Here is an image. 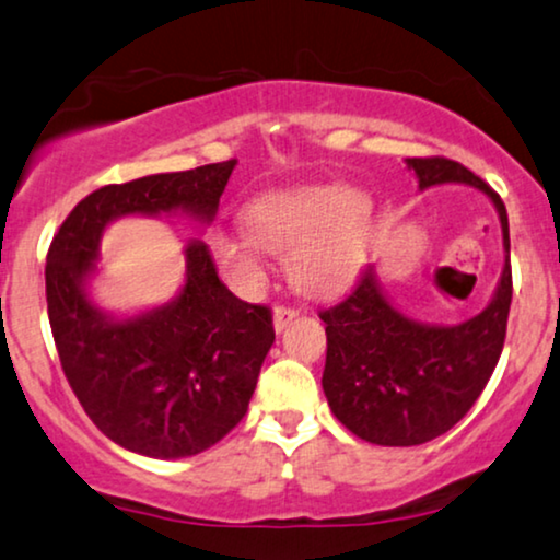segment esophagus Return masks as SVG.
<instances>
[{
	"mask_svg": "<svg viewBox=\"0 0 560 560\" xmlns=\"http://www.w3.org/2000/svg\"><path fill=\"white\" fill-rule=\"evenodd\" d=\"M298 316V311L295 308H290V306H278L272 311V324H275V331H282L285 329V326L293 322V318Z\"/></svg>",
	"mask_w": 560,
	"mask_h": 560,
	"instance_id": "1",
	"label": "esophagus"
}]
</instances>
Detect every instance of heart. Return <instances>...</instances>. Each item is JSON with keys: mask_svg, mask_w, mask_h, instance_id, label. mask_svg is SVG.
I'll return each mask as SVG.
<instances>
[{"mask_svg": "<svg viewBox=\"0 0 560 560\" xmlns=\"http://www.w3.org/2000/svg\"><path fill=\"white\" fill-rule=\"evenodd\" d=\"M373 221V198L360 187H285L246 202L238 215L244 234H218L210 249L242 290L265 280V252H272L285 254L298 290L329 295L350 285L368 262Z\"/></svg>", "mask_w": 560, "mask_h": 560, "instance_id": "b5f03b06", "label": "heart"}]
</instances>
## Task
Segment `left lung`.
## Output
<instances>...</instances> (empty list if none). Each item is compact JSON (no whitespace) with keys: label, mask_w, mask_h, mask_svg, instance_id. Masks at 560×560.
<instances>
[{"label":"left lung","mask_w":560,"mask_h":560,"mask_svg":"<svg viewBox=\"0 0 560 560\" xmlns=\"http://www.w3.org/2000/svg\"><path fill=\"white\" fill-rule=\"evenodd\" d=\"M419 190L457 183L481 190L497 208L504 270L491 303L468 322L440 326L404 316L383 293L375 265L337 306L322 311L326 365L322 386L334 417L360 440L386 447L430 442L476 404L497 368L512 303L510 221L502 198L453 159H406Z\"/></svg>","instance_id":"obj_1"}]
</instances>
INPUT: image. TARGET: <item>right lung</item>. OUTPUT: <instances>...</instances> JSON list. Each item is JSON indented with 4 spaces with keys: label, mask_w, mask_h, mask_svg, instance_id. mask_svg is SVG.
Listing matches in <instances>:
<instances>
[{
    "label": "right lung",
    "mask_w": 560,
    "mask_h": 560,
    "mask_svg": "<svg viewBox=\"0 0 560 560\" xmlns=\"http://www.w3.org/2000/svg\"><path fill=\"white\" fill-rule=\"evenodd\" d=\"M236 159L105 185L50 242L46 301L63 375L86 417L130 453L174 460L213 447L242 422L275 342L267 306L238 301L200 238L185 246V285L164 306L113 316L90 298L100 242L126 215L215 218Z\"/></svg>",
    "instance_id": "right-lung-1"
}]
</instances>
